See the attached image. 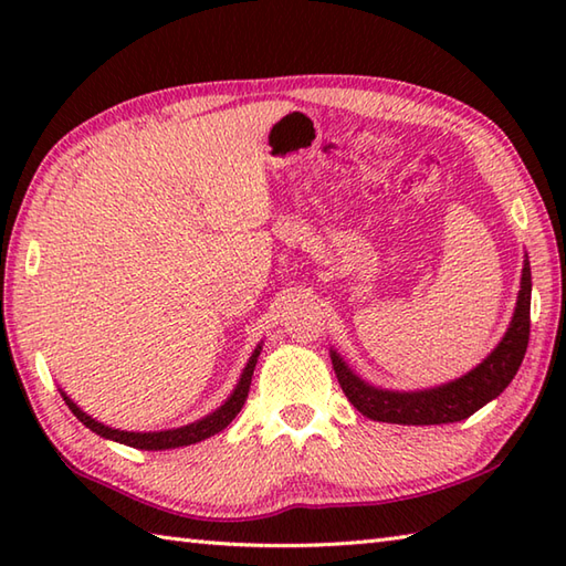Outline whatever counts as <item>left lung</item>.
<instances>
[{"label":"left lung","instance_id":"left-lung-1","mask_svg":"<svg viewBox=\"0 0 566 566\" xmlns=\"http://www.w3.org/2000/svg\"><path fill=\"white\" fill-rule=\"evenodd\" d=\"M531 262L525 260L518 306H515L511 326L496 350L462 379H454L438 389L411 394L375 389L357 375H353L350 367L338 357V353H331L335 377H338V384L343 387L347 401L371 420L399 426L457 423V420H464L476 413L479 408L486 406L491 399H496V396L509 387L515 371L521 369L527 350V340H531Z\"/></svg>","mask_w":566,"mask_h":566}]
</instances>
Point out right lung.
<instances>
[{
    "mask_svg": "<svg viewBox=\"0 0 566 566\" xmlns=\"http://www.w3.org/2000/svg\"><path fill=\"white\" fill-rule=\"evenodd\" d=\"M258 355H260V347L255 353H252L248 367L243 369V377H240L235 391L231 394V399H228L221 408H216V411L207 418L197 420V423H189L185 428H177V430H160V432H126V430H114L109 426H102L97 420L90 418L87 413H82L80 408L72 403L67 396L63 394V401L67 403V408L72 413H75L84 426H87L92 432H97V436L106 438V440H116V442H124L128 448H138V450H172V448H185V444H195L207 440L216 432H221L231 420L240 413V408H243L245 399H248V391H250V381H252V371H255L258 365Z\"/></svg>",
    "mask_w": 566,
    "mask_h": 566,
    "instance_id": "add662e5",
    "label": "right lung"
}]
</instances>
